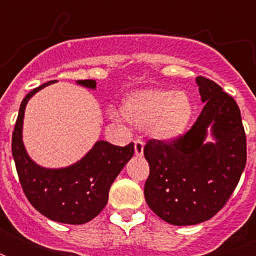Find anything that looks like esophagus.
I'll return each mask as SVG.
<instances>
[{"label": "esophagus", "instance_id": "1", "mask_svg": "<svg viewBox=\"0 0 256 256\" xmlns=\"http://www.w3.org/2000/svg\"><path fill=\"white\" fill-rule=\"evenodd\" d=\"M144 140H136V142H134V150H136V156H144Z\"/></svg>", "mask_w": 256, "mask_h": 256}]
</instances>
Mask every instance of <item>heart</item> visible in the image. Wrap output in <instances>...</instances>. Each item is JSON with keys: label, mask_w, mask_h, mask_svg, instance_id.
<instances>
[{"label": "heart", "mask_w": 256, "mask_h": 256, "mask_svg": "<svg viewBox=\"0 0 256 256\" xmlns=\"http://www.w3.org/2000/svg\"><path fill=\"white\" fill-rule=\"evenodd\" d=\"M192 102L183 92L144 88L128 94L122 102V116L136 128H148L158 140H172L186 132L192 116ZM120 120L118 114H112Z\"/></svg>", "instance_id": "heart-1"}]
</instances>
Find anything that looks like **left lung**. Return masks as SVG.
<instances>
[{
	"mask_svg": "<svg viewBox=\"0 0 256 256\" xmlns=\"http://www.w3.org/2000/svg\"><path fill=\"white\" fill-rule=\"evenodd\" d=\"M204 108L188 132L172 140H150L144 183L148 207L164 222L191 226L212 218L230 199L247 160L246 134L235 100L208 78L196 77ZM212 128L215 142H204Z\"/></svg>",
	"mask_w": 256,
	"mask_h": 256,
	"instance_id": "obj_1",
	"label": "left lung"
}]
</instances>
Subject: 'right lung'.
Masks as SVG:
<instances>
[{
    "label": "right lung",
    "instance_id": "obj_1",
    "mask_svg": "<svg viewBox=\"0 0 256 256\" xmlns=\"http://www.w3.org/2000/svg\"><path fill=\"white\" fill-rule=\"evenodd\" d=\"M53 81L38 86L22 100L12 136L18 178L32 206L46 218L68 224H82L96 218L108 199L110 186L134 154V144L124 148L98 140L77 164L65 168H45L30 160L22 142V124L28 100ZM96 88L94 80L77 81Z\"/></svg>",
    "mask_w": 256,
    "mask_h": 256
}]
</instances>
